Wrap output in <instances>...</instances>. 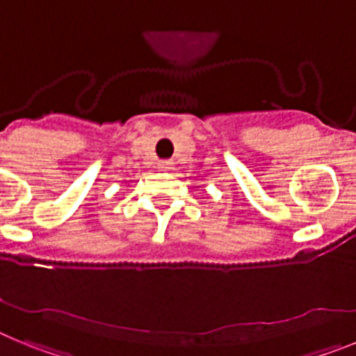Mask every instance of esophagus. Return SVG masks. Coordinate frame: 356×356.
<instances>
[{
	"label": "esophagus",
	"mask_w": 356,
	"mask_h": 356,
	"mask_svg": "<svg viewBox=\"0 0 356 356\" xmlns=\"http://www.w3.org/2000/svg\"><path fill=\"white\" fill-rule=\"evenodd\" d=\"M172 168V160H160L159 169L160 171H169Z\"/></svg>",
	"instance_id": "1"
}]
</instances>
